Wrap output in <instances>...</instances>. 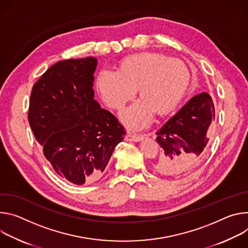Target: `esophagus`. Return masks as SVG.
Segmentation results:
<instances>
[{"instance_id":"34e87169","label":"esophagus","mask_w":248,"mask_h":248,"mask_svg":"<svg viewBox=\"0 0 248 248\" xmlns=\"http://www.w3.org/2000/svg\"><path fill=\"white\" fill-rule=\"evenodd\" d=\"M143 138H144V135H136V134L129 133L126 135L125 140L129 142H138V141H141Z\"/></svg>"}]
</instances>
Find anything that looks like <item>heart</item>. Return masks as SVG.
Wrapping results in <instances>:
<instances>
[{
  "label": "heart",
  "instance_id": "b5f03b06",
  "mask_svg": "<svg viewBox=\"0 0 248 248\" xmlns=\"http://www.w3.org/2000/svg\"><path fill=\"white\" fill-rule=\"evenodd\" d=\"M190 79L179 59L158 53H141L125 58L118 71L101 70L96 85L104 102L121 110L139 88L142 96L121 115L130 128L142 129L153 120L155 110L166 113L182 99Z\"/></svg>",
  "mask_w": 248,
  "mask_h": 248
}]
</instances>
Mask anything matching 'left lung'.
<instances>
[{
  "mask_svg": "<svg viewBox=\"0 0 248 248\" xmlns=\"http://www.w3.org/2000/svg\"><path fill=\"white\" fill-rule=\"evenodd\" d=\"M215 120L212 97L200 93L192 97L156 132L161 155L155 163L164 175H183L197 168L203 159Z\"/></svg>",
  "mask_w": 248,
  "mask_h": 248,
  "instance_id": "left-lung-1",
  "label": "left lung"
}]
</instances>
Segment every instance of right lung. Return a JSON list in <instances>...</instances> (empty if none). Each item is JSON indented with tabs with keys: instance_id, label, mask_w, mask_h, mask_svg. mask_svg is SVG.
I'll list each match as a JSON object with an SVG mask.
<instances>
[{
	"instance_id": "add662e5",
	"label": "right lung",
	"mask_w": 248,
	"mask_h": 248,
	"mask_svg": "<svg viewBox=\"0 0 248 248\" xmlns=\"http://www.w3.org/2000/svg\"><path fill=\"white\" fill-rule=\"evenodd\" d=\"M96 59H67L51 66L31 94L29 122L59 176L77 185L98 180L124 126L93 99Z\"/></svg>"
}]
</instances>
